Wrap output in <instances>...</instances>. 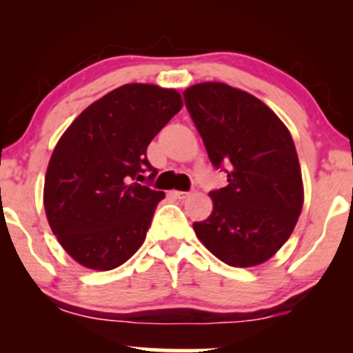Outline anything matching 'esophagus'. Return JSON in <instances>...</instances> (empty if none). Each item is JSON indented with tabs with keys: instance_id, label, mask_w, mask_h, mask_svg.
<instances>
[{
	"instance_id": "esophagus-1",
	"label": "esophagus",
	"mask_w": 353,
	"mask_h": 353,
	"mask_svg": "<svg viewBox=\"0 0 353 353\" xmlns=\"http://www.w3.org/2000/svg\"><path fill=\"white\" fill-rule=\"evenodd\" d=\"M172 196H176L177 199H185V197H189V192H184V190H172Z\"/></svg>"
}]
</instances>
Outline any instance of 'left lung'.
Listing matches in <instances>:
<instances>
[{
  "mask_svg": "<svg viewBox=\"0 0 353 353\" xmlns=\"http://www.w3.org/2000/svg\"><path fill=\"white\" fill-rule=\"evenodd\" d=\"M184 99L210 163L228 174V185L209 192L210 216L192 224L196 236L228 265L262 264L285 244L302 210L292 136L261 99L229 84H194Z\"/></svg>",
  "mask_w": 353,
  "mask_h": 353,
  "instance_id": "1",
  "label": "left lung"
}]
</instances>
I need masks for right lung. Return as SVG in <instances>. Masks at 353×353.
<instances>
[{
    "label": "right lung",
    "instance_id": "add662e5",
    "mask_svg": "<svg viewBox=\"0 0 353 353\" xmlns=\"http://www.w3.org/2000/svg\"><path fill=\"white\" fill-rule=\"evenodd\" d=\"M181 108L176 89L124 84L61 136L44 179V210L52 234L81 265L116 269L143 245L164 192L137 181L157 176L148 145Z\"/></svg>",
    "mask_w": 353,
    "mask_h": 353
}]
</instances>
